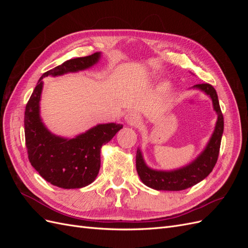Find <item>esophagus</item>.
I'll return each mask as SVG.
<instances>
[{"mask_svg":"<svg viewBox=\"0 0 248 248\" xmlns=\"http://www.w3.org/2000/svg\"><path fill=\"white\" fill-rule=\"evenodd\" d=\"M125 120H126V122L128 123L129 125H133L134 126V125H137V124L140 123V118L139 114H137L136 111H130V112H128V114L126 115Z\"/></svg>","mask_w":248,"mask_h":248,"instance_id":"34e87169","label":"esophagus"}]
</instances>
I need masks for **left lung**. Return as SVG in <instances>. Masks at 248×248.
<instances>
[{
    "mask_svg": "<svg viewBox=\"0 0 248 248\" xmlns=\"http://www.w3.org/2000/svg\"><path fill=\"white\" fill-rule=\"evenodd\" d=\"M194 88L202 90L211 97L213 108L218 115L215 130L204 152L187 167L176 170L162 171L148 168L139 149L136 161L138 174L142 183L153 189L178 191L189 188L204 180L212 171L217 162L223 132V116L219 107L218 97L215 89L210 84H199L194 86Z\"/></svg>",
    "mask_w": 248,
    "mask_h": 248,
    "instance_id": "1",
    "label": "left lung"
}]
</instances>
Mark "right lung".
Wrapping results in <instances>:
<instances>
[{
    "mask_svg": "<svg viewBox=\"0 0 248 248\" xmlns=\"http://www.w3.org/2000/svg\"><path fill=\"white\" fill-rule=\"evenodd\" d=\"M100 52L68 60L42 74L25 110V138L29 160L39 175L61 188H81L91 184L100 169V149L123 125L99 124L76 139L67 140L51 134L41 122L39 101L42 78L84 70L98 62Z\"/></svg>",
    "mask_w": 248,
    "mask_h": 248,
    "instance_id": "obj_1",
    "label": "right lung"
}]
</instances>
